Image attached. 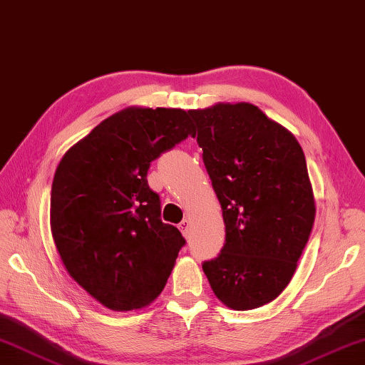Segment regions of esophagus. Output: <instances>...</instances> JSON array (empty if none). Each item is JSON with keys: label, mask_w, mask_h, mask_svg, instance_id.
I'll list each match as a JSON object with an SVG mask.
<instances>
[{"label": "esophagus", "mask_w": 365, "mask_h": 365, "mask_svg": "<svg viewBox=\"0 0 365 365\" xmlns=\"http://www.w3.org/2000/svg\"><path fill=\"white\" fill-rule=\"evenodd\" d=\"M178 230H180V232L183 234V237H188L190 235V231H191V220L185 218L180 225H178Z\"/></svg>", "instance_id": "1"}]
</instances>
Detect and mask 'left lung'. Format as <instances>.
Here are the masks:
<instances>
[{
	"label": "left lung",
	"mask_w": 365,
	"mask_h": 365,
	"mask_svg": "<svg viewBox=\"0 0 365 365\" xmlns=\"http://www.w3.org/2000/svg\"><path fill=\"white\" fill-rule=\"evenodd\" d=\"M223 210L226 240L202 270L232 310L272 302L288 287L317 215L302 147L250 103L188 110Z\"/></svg>",
	"instance_id": "1"
}]
</instances>
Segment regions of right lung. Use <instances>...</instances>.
Segmentation results:
<instances>
[{"instance_id":"add662e5","label":"right lung","mask_w":365,"mask_h":365,"mask_svg":"<svg viewBox=\"0 0 365 365\" xmlns=\"http://www.w3.org/2000/svg\"><path fill=\"white\" fill-rule=\"evenodd\" d=\"M183 109L131 106L63 155L50 196V230L68 274L113 312L152 304L185 239L163 223L150 163L195 135Z\"/></svg>"}]
</instances>
